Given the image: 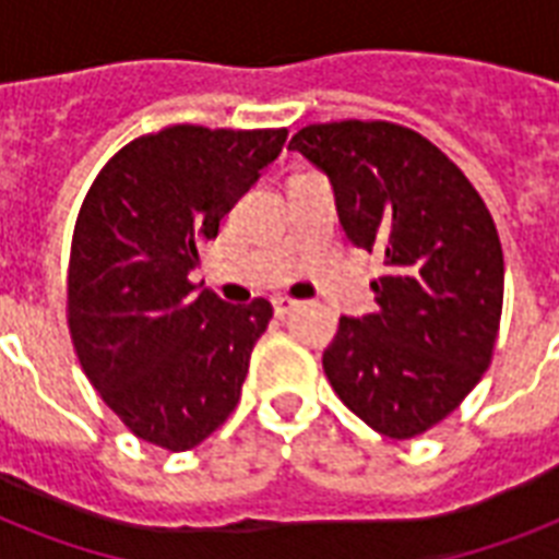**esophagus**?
Returning a JSON list of instances; mask_svg holds the SVG:
<instances>
[{
    "instance_id": "esophagus-1",
    "label": "esophagus",
    "mask_w": 559,
    "mask_h": 559,
    "mask_svg": "<svg viewBox=\"0 0 559 559\" xmlns=\"http://www.w3.org/2000/svg\"><path fill=\"white\" fill-rule=\"evenodd\" d=\"M289 307H296V301L289 296H275L272 298V310H275V316H284L289 310Z\"/></svg>"
}]
</instances>
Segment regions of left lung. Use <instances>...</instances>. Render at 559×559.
Listing matches in <instances>:
<instances>
[{"label":"left lung","mask_w":559,"mask_h":559,"mask_svg":"<svg viewBox=\"0 0 559 559\" xmlns=\"http://www.w3.org/2000/svg\"><path fill=\"white\" fill-rule=\"evenodd\" d=\"M289 147L331 177L345 235L385 261L377 310L342 316L324 373L373 432L424 435L493 359L504 298L493 217L441 147L394 121L307 124Z\"/></svg>","instance_id":"1"}]
</instances>
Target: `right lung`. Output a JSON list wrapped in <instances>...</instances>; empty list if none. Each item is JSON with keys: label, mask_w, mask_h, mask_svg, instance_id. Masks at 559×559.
Wrapping results in <instances>:
<instances>
[{"label": "right lung", "mask_w": 559, "mask_h": 559, "mask_svg": "<svg viewBox=\"0 0 559 559\" xmlns=\"http://www.w3.org/2000/svg\"><path fill=\"white\" fill-rule=\"evenodd\" d=\"M284 142V127H162L124 144L83 197L66 270L74 354L121 424L162 450H191L240 403L272 305H226L188 272Z\"/></svg>", "instance_id": "right-lung-1"}]
</instances>
